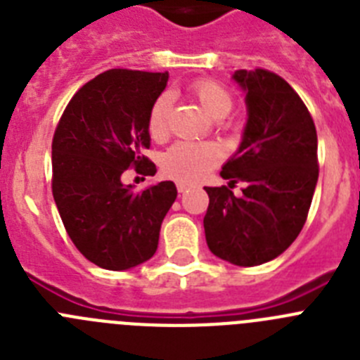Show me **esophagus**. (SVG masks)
Here are the masks:
<instances>
[{"label":"esophagus","instance_id":"esophagus-1","mask_svg":"<svg viewBox=\"0 0 360 360\" xmlns=\"http://www.w3.org/2000/svg\"><path fill=\"white\" fill-rule=\"evenodd\" d=\"M176 189H178V193H186V191L189 189V184L178 182V184H176Z\"/></svg>","mask_w":360,"mask_h":360}]
</instances>
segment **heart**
<instances>
[{
    "mask_svg": "<svg viewBox=\"0 0 360 360\" xmlns=\"http://www.w3.org/2000/svg\"><path fill=\"white\" fill-rule=\"evenodd\" d=\"M191 94L212 119H224L234 106V97L229 88L214 79H198L189 86ZM171 101L169 95L151 104L148 115V131L153 139H162L167 131ZM221 151L209 142H176L162 157V171L180 182H196L219 164Z\"/></svg>",
    "mask_w": 360,
    "mask_h": 360,
    "instance_id": "1",
    "label": "heart"
}]
</instances>
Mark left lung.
<instances>
[{"instance_id": "8db88e82", "label": "left lung", "mask_w": 360, "mask_h": 360, "mask_svg": "<svg viewBox=\"0 0 360 360\" xmlns=\"http://www.w3.org/2000/svg\"><path fill=\"white\" fill-rule=\"evenodd\" d=\"M249 120L243 141L221 167L229 187H205V240L214 256L254 266L285 252L307 221L316 191L317 133L310 111L290 84L269 70H236ZM245 181L241 197L230 189Z\"/></svg>"}]
</instances>
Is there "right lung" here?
Here are the masks:
<instances>
[{"mask_svg":"<svg viewBox=\"0 0 360 360\" xmlns=\"http://www.w3.org/2000/svg\"><path fill=\"white\" fill-rule=\"evenodd\" d=\"M169 73L113 68L73 95L52 141V195L70 240L106 270H126L157 252L160 225L176 200L173 182L136 193L120 176L155 174L148 115Z\"/></svg>","mask_w":360,"mask_h":360,"instance_id":"add662e5","label":"right lung"}]
</instances>
